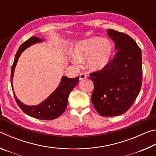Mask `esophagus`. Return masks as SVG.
Wrapping results in <instances>:
<instances>
[{"label":"esophagus","mask_w":156,"mask_h":156,"mask_svg":"<svg viewBox=\"0 0 156 156\" xmlns=\"http://www.w3.org/2000/svg\"><path fill=\"white\" fill-rule=\"evenodd\" d=\"M79 77H80V80H84V79L87 78V75L84 73H81Z\"/></svg>","instance_id":"esophagus-1"}]
</instances>
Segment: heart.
<instances>
[{"label": "heart", "instance_id": "obj_1", "mask_svg": "<svg viewBox=\"0 0 156 156\" xmlns=\"http://www.w3.org/2000/svg\"><path fill=\"white\" fill-rule=\"evenodd\" d=\"M113 51V44L108 39L93 37L78 43L75 47L73 62L78 63L88 59V67L100 70L109 64Z\"/></svg>", "mask_w": 156, "mask_h": 156}]
</instances>
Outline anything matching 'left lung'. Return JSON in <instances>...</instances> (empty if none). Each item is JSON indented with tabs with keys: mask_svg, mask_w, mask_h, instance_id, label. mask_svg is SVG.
Segmentation results:
<instances>
[{
	"mask_svg": "<svg viewBox=\"0 0 156 156\" xmlns=\"http://www.w3.org/2000/svg\"><path fill=\"white\" fill-rule=\"evenodd\" d=\"M117 52L102 69L90 73L94 84L91 101L102 116L123 114L130 109L140 91L142 82V52L127 34L108 30Z\"/></svg>",
	"mask_w": 156,
	"mask_h": 156,
	"instance_id": "1",
	"label": "left lung"
}]
</instances>
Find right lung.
Returning <instances> with one entry per match:
<instances>
[{"label": "right lung", "mask_w": 156, "mask_h": 156, "mask_svg": "<svg viewBox=\"0 0 156 156\" xmlns=\"http://www.w3.org/2000/svg\"><path fill=\"white\" fill-rule=\"evenodd\" d=\"M38 42H42V39L36 36L31 37L21 44L17 51L11 71V84L12 88V78L18 58L20 56L21 53L25 49ZM78 80L79 77L69 78L66 76H63L59 86L56 90L44 102L36 106H27L23 104L14 95L15 100L18 107L22 109L23 112L31 117L44 120L56 119L65 112L67 106L69 95L72 89L78 84Z\"/></svg>", "instance_id": "right-lung-1"}]
</instances>
